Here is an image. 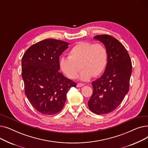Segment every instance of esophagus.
<instances>
[{
    "label": "esophagus",
    "instance_id": "34e87169",
    "mask_svg": "<svg viewBox=\"0 0 148 148\" xmlns=\"http://www.w3.org/2000/svg\"><path fill=\"white\" fill-rule=\"evenodd\" d=\"M84 85V84H83V83H78L77 84V88H80V87L83 86Z\"/></svg>",
    "mask_w": 148,
    "mask_h": 148
}]
</instances>
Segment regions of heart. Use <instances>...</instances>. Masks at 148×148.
<instances>
[{
    "label": "heart",
    "mask_w": 148,
    "mask_h": 148,
    "mask_svg": "<svg viewBox=\"0 0 148 148\" xmlns=\"http://www.w3.org/2000/svg\"><path fill=\"white\" fill-rule=\"evenodd\" d=\"M108 53L106 48L100 43L79 42L69 51L68 58L60 60L62 71L69 79L78 77L81 68L80 79L89 80L92 75L98 77L105 70L107 64Z\"/></svg>",
    "instance_id": "b5f03b06"
}]
</instances>
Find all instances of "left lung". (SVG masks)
<instances>
[{"label": "left lung", "instance_id": "obj_1", "mask_svg": "<svg viewBox=\"0 0 148 148\" xmlns=\"http://www.w3.org/2000/svg\"><path fill=\"white\" fill-rule=\"evenodd\" d=\"M94 38L105 45L108 58L104 74L92 83L93 94L88 107L97 114H107L121 104L129 90L132 64L125 47L116 38L108 35Z\"/></svg>", "mask_w": 148, "mask_h": 148}]
</instances>
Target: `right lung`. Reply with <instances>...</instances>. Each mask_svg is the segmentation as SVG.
Wrapping results in <instances>:
<instances>
[{
    "instance_id": "obj_1",
    "label": "right lung",
    "mask_w": 148,
    "mask_h": 148,
    "mask_svg": "<svg viewBox=\"0 0 148 148\" xmlns=\"http://www.w3.org/2000/svg\"><path fill=\"white\" fill-rule=\"evenodd\" d=\"M65 41L46 39L26 50L21 60L26 96L35 109L53 115L64 107L66 94L76 83L59 73V56L68 47Z\"/></svg>"
}]
</instances>
